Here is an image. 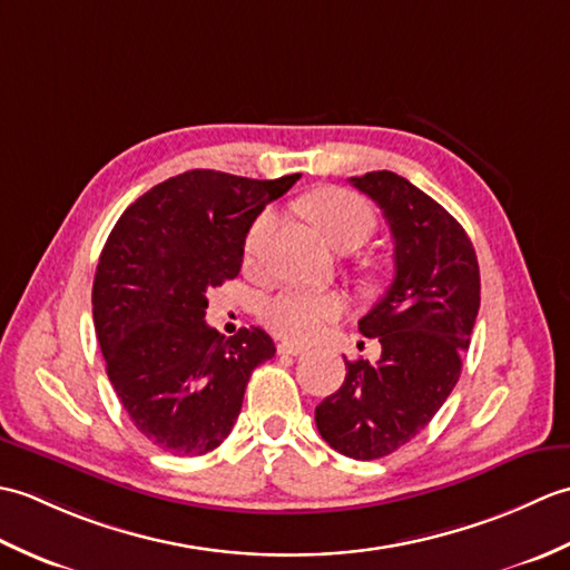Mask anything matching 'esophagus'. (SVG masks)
I'll return each mask as SVG.
<instances>
[{
    "label": "esophagus",
    "mask_w": 570,
    "mask_h": 570,
    "mask_svg": "<svg viewBox=\"0 0 570 570\" xmlns=\"http://www.w3.org/2000/svg\"><path fill=\"white\" fill-rule=\"evenodd\" d=\"M276 353L278 355H292V357H296V355H304L306 353V347L304 345H298V343H278L276 345Z\"/></svg>",
    "instance_id": "34e87169"
}]
</instances>
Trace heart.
Segmentation results:
<instances>
[{
	"label": "heart",
	"mask_w": 570,
	"mask_h": 570,
	"mask_svg": "<svg viewBox=\"0 0 570 570\" xmlns=\"http://www.w3.org/2000/svg\"><path fill=\"white\" fill-rule=\"evenodd\" d=\"M306 213L321 229V235L335 249L347 245L360 247L374 229V213L357 193L345 188H323L306 198ZM274 227V213L264 210L252 223L245 252L254 259L262 252L266 237ZM345 298L333 292H311V288H284L262 304V321L269 328L292 341H311L321 335L331 323L343 316Z\"/></svg>",
	"instance_id": "heart-1"
}]
</instances>
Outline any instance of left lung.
Returning <instances> with one entry per match:
<instances>
[{
    "label": "left lung",
    "mask_w": 570,
    "mask_h": 570,
    "mask_svg": "<svg viewBox=\"0 0 570 570\" xmlns=\"http://www.w3.org/2000/svg\"><path fill=\"white\" fill-rule=\"evenodd\" d=\"M380 205L394 237V282L360 333L380 337L377 362L345 360V382L316 406L337 453L374 460L429 426L460 377L480 308V266L463 225L392 171L350 178Z\"/></svg>",
    "instance_id": "left-lung-1"
}]
</instances>
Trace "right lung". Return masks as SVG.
<instances>
[{
	"label": "right lung",
	"instance_id": "1",
	"mask_svg": "<svg viewBox=\"0 0 570 570\" xmlns=\"http://www.w3.org/2000/svg\"><path fill=\"white\" fill-rule=\"evenodd\" d=\"M298 178L193 168L131 203L105 242L92 318L107 377L137 431L164 453L193 458L220 445L249 374L276 353L254 325L233 337L210 328L205 296L239 274L252 223Z\"/></svg>",
	"mask_w": 570,
	"mask_h": 570
}]
</instances>
